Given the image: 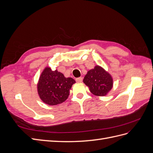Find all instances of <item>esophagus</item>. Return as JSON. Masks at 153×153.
<instances>
[{
	"label": "esophagus",
	"mask_w": 153,
	"mask_h": 153,
	"mask_svg": "<svg viewBox=\"0 0 153 153\" xmlns=\"http://www.w3.org/2000/svg\"><path fill=\"white\" fill-rule=\"evenodd\" d=\"M83 80V78L82 77H79V78H76V81L77 82H82Z\"/></svg>",
	"instance_id": "obj_1"
}]
</instances>
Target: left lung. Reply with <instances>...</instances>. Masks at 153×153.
<instances>
[{
  "label": "left lung",
  "instance_id": "left-lung-1",
  "mask_svg": "<svg viewBox=\"0 0 153 153\" xmlns=\"http://www.w3.org/2000/svg\"><path fill=\"white\" fill-rule=\"evenodd\" d=\"M83 82L91 93L98 96L106 95L113 87L112 76L100 66H96L88 71Z\"/></svg>",
  "mask_w": 153,
  "mask_h": 153
}]
</instances>
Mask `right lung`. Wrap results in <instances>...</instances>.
<instances>
[{
    "label": "right lung",
    "instance_id": "add662e5",
    "mask_svg": "<svg viewBox=\"0 0 153 153\" xmlns=\"http://www.w3.org/2000/svg\"><path fill=\"white\" fill-rule=\"evenodd\" d=\"M75 82L72 78H66L57 69L52 71L49 67L45 68L37 85L39 98L48 105L61 104L68 99L69 90Z\"/></svg>",
    "mask_w": 153,
    "mask_h": 153
}]
</instances>
